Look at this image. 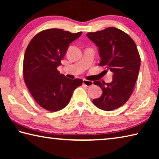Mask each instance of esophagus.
<instances>
[{
  "mask_svg": "<svg viewBox=\"0 0 159 159\" xmlns=\"http://www.w3.org/2000/svg\"><path fill=\"white\" fill-rule=\"evenodd\" d=\"M83 83L87 86V87H89V86H91L93 85V82L92 81V80H88L86 79L83 80Z\"/></svg>",
  "mask_w": 159,
  "mask_h": 159,
  "instance_id": "esophagus-1",
  "label": "esophagus"
}]
</instances>
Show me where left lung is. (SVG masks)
<instances>
[{
	"mask_svg": "<svg viewBox=\"0 0 159 159\" xmlns=\"http://www.w3.org/2000/svg\"><path fill=\"white\" fill-rule=\"evenodd\" d=\"M98 47L99 66L113 73L112 81H95L102 90L100 98L94 99L99 109L111 111L123 105L133 93L140 68V57L135 43L128 35L115 27L87 34Z\"/></svg>",
	"mask_w": 159,
	"mask_h": 159,
	"instance_id": "left-lung-1",
	"label": "left lung"
}]
</instances>
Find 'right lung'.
<instances>
[{
  "mask_svg": "<svg viewBox=\"0 0 159 159\" xmlns=\"http://www.w3.org/2000/svg\"><path fill=\"white\" fill-rule=\"evenodd\" d=\"M81 34L60 29H46L37 34L26 48L23 62L25 84L35 101L45 109H62L74 90L82 85L83 80L68 79L57 69L69 44Z\"/></svg>",
  "mask_w": 159,
  "mask_h": 159,
  "instance_id": "add662e5",
  "label": "right lung"
}]
</instances>
